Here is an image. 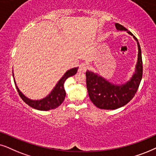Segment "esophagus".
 <instances>
[{
  "instance_id": "esophagus-1",
  "label": "esophagus",
  "mask_w": 156,
  "mask_h": 156,
  "mask_svg": "<svg viewBox=\"0 0 156 156\" xmlns=\"http://www.w3.org/2000/svg\"><path fill=\"white\" fill-rule=\"evenodd\" d=\"M88 68V64L86 63H82L80 64V66H79V69L78 70L80 72H86V70Z\"/></svg>"
}]
</instances>
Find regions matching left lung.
<instances>
[{
    "mask_svg": "<svg viewBox=\"0 0 156 156\" xmlns=\"http://www.w3.org/2000/svg\"><path fill=\"white\" fill-rule=\"evenodd\" d=\"M115 26L118 30L126 31L136 40L138 50V61L129 80L121 83H113L97 73L87 70L86 86L89 98L93 104L101 109L115 110L127 104L136 94L142 79V55L138 39L125 27L118 23Z\"/></svg>",
    "mask_w": 156,
    "mask_h": 156,
    "instance_id": "8db88e82",
    "label": "left lung"
}]
</instances>
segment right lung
I'll use <instances>...</instances> for the list:
<instances>
[{
  "instance_id": "obj_1",
  "label": "right lung",
  "mask_w": 156,
  "mask_h": 156,
  "mask_svg": "<svg viewBox=\"0 0 156 156\" xmlns=\"http://www.w3.org/2000/svg\"><path fill=\"white\" fill-rule=\"evenodd\" d=\"M78 67L73 68L71 69L67 70L65 73V74L61 77L58 83L55 85V87L52 89V90L48 94L45 98H43L42 99L40 100H32L30 98H28L26 97L16 84L15 78H14V73L13 70V77L14 83H15L16 89H17L18 94L21 98L23 101H24L26 104L30 105V107L39 110V111H49L51 109H55L61 105V103L63 102L64 99L66 98V90L64 88V83L67 78L69 77L74 76L76 74L77 71H78Z\"/></svg>"
}]
</instances>
